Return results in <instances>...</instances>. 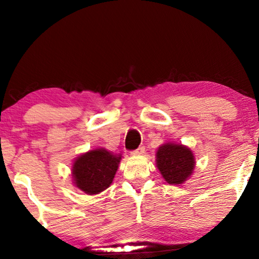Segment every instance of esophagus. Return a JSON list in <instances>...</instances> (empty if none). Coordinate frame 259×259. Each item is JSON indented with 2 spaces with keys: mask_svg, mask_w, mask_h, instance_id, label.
I'll return each mask as SVG.
<instances>
[{
  "mask_svg": "<svg viewBox=\"0 0 259 259\" xmlns=\"http://www.w3.org/2000/svg\"><path fill=\"white\" fill-rule=\"evenodd\" d=\"M144 152H145V148H144V147H139V148H137V150H136V151L131 152V154H133L134 156H138V155H143Z\"/></svg>",
  "mask_w": 259,
  "mask_h": 259,
  "instance_id": "1",
  "label": "esophagus"
}]
</instances>
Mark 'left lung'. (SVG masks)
Instances as JSON below:
<instances>
[{"label": "left lung", "instance_id": "left-lung-1", "mask_svg": "<svg viewBox=\"0 0 259 259\" xmlns=\"http://www.w3.org/2000/svg\"><path fill=\"white\" fill-rule=\"evenodd\" d=\"M156 168L170 185H181L194 172L195 156L190 147L177 143H164L155 154Z\"/></svg>", "mask_w": 259, "mask_h": 259}]
</instances>
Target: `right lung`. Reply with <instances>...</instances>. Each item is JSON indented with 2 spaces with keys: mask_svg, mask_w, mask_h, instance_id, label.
Wrapping results in <instances>:
<instances>
[{
  "mask_svg": "<svg viewBox=\"0 0 259 259\" xmlns=\"http://www.w3.org/2000/svg\"><path fill=\"white\" fill-rule=\"evenodd\" d=\"M122 154H114L105 148L82 153L72 164L74 186L88 195H96L113 183Z\"/></svg>",
  "mask_w": 259,
  "mask_h": 259,
  "instance_id": "obj_1",
  "label": "right lung"
}]
</instances>
